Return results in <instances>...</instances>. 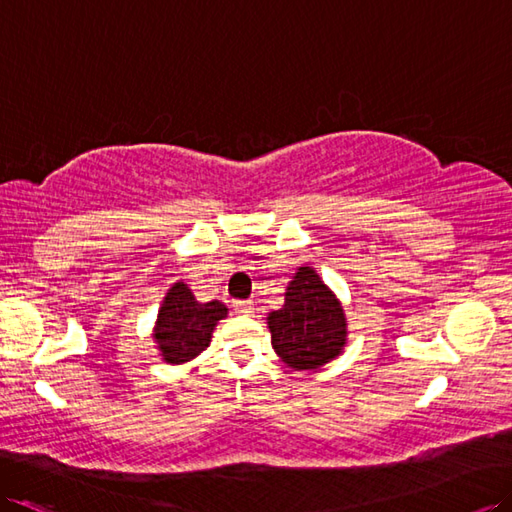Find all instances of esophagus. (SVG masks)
I'll return each mask as SVG.
<instances>
[{
    "label": "esophagus",
    "mask_w": 512,
    "mask_h": 512,
    "mask_svg": "<svg viewBox=\"0 0 512 512\" xmlns=\"http://www.w3.org/2000/svg\"><path fill=\"white\" fill-rule=\"evenodd\" d=\"M234 310L239 315H252V302H234Z\"/></svg>",
    "instance_id": "esophagus-1"
}]
</instances>
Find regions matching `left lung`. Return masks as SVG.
I'll return each instance as SVG.
<instances>
[{
  "mask_svg": "<svg viewBox=\"0 0 512 512\" xmlns=\"http://www.w3.org/2000/svg\"><path fill=\"white\" fill-rule=\"evenodd\" d=\"M271 345L286 367L315 371L343 352V306L313 267H299L286 286L284 306L267 317Z\"/></svg>",
  "mask_w": 512,
  "mask_h": 512,
  "instance_id": "obj_1",
  "label": "left lung"
}]
</instances>
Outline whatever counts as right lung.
<instances>
[{
	"label": "right lung",
	"mask_w": 512,
	"mask_h": 512,
	"mask_svg": "<svg viewBox=\"0 0 512 512\" xmlns=\"http://www.w3.org/2000/svg\"><path fill=\"white\" fill-rule=\"evenodd\" d=\"M228 315L219 299L197 302L189 284L176 282L162 299L154 326V339L160 356L169 365L189 363L210 345L217 321Z\"/></svg>",
	"instance_id": "add662e5"
}]
</instances>
